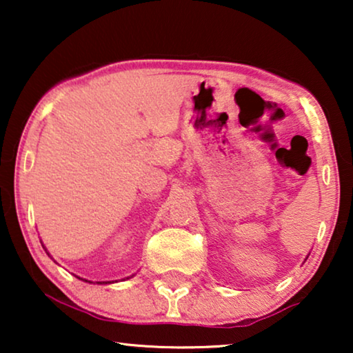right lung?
Returning <instances> with one entry per match:
<instances>
[{
    "label": "right lung",
    "instance_id": "obj_1",
    "mask_svg": "<svg viewBox=\"0 0 353 353\" xmlns=\"http://www.w3.org/2000/svg\"><path fill=\"white\" fill-rule=\"evenodd\" d=\"M81 279V278H80ZM83 281H86V279H83ZM90 283V281H88ZM99 284H104V283H99ZM105 284H108V283H105Z\"/></svg>",
    "mask_w": 353,
    "mask_h": 353
}]
</instances>
